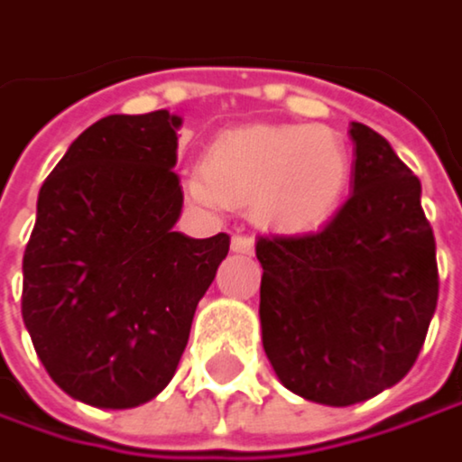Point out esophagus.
I'll list each match as a JSON object with an SVG mask.
<instances>
[{
  "label": "esophagus",
  "mask_w": 462,
  "mask_h": 462,
  "mask_svg": "<svg viewBox=\"0 0 462 462\" xmlns=\"http://www.w3.org/2000/svg\"><path fill=\"white\" fill-rule=\"evenodd\" d=\"M229 249H233L236 254H252L254 252V241L246 238V236H233V241H229Z\"/></svg>",
  "instance_id": "1"
}]
</instances>
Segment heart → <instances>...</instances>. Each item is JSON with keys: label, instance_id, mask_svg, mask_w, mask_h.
Here are the masks:
<instances>
[{"label": "heart", "instance_id": "heart-1", "mask_svg": "<svg viewBox=\"0 0 462 462\" xmlns=\"http://www.w3.org/2000/svg\"><path fill=\"white\" fill-rule=\"evenodd\" d=\"M349 175V148L333 129L252 124L218 134L183 189L205 210L249 208L260 226L311 233L338 210Z\"/></svg>", "mask_w": 462, "mask_h": 462}]
</instances>
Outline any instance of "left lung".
I'll return each instance as SVG.
<instances>
[{"label": "left lung", "instance_id": "1", "mask_svg": "<svg viewBox=\"0 0 462 462\" xmlns=\"http://www.w3.org/2000/svg\"><path fill=\"white\" fill-rule=\"evenodd\" d=\"M352 197L317 233L260 238L263 346L279 382L322 406H355L414 365L439 300L420 178L352 121Z\"/></svg>", "mask_w": 462, "mask_h": 462}]
</instances>
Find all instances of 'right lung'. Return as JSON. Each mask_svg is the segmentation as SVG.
<instances>
[{
	"mask_svg": "<svg viewBox=\"0 0 462 462\" xmlns=\"http://www.w3.org/2000/svg\"><path fill=\"white\" fill-rule=\"evenodd\" d=\"M170 110L105 116L67 148L37 197L23 254V325L48 376L94 409L156 398L186 349L224 233H175L183 208Z\"/></svg>",
	"mask_w": 462,
	"mask_h": 462,
	"instance_id": "1",
	"label": "right lung"
}]
</instances>
